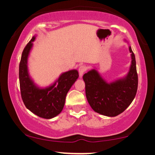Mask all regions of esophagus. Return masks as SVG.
Wrapping results in <instances>:
<instances>
[{"mask_svg": "<svg viewBox=\"0 0 155 155\" xmlns=\"http://www.w3.org/2000/svg\"><path fill=\"white\" fill-rule=\"evenodd\" d=\"M86 70H87V67L86 66H85V65H81V66L79 67V68H78V73H79V75L81 77H82V75L84 74V73Z\"/></svg>", "mask_w": 155, "mask_h": 155, "instance_id": "esophagus-1", "label": "esophagus"}]
</instances>
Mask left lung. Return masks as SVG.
I'll return each instance as SVG.
<instances>
[{
    "label": "left lung",
    "instance_id": "1",
    "mask_svg": "<svg viewBox=\"0 0 155 155\" xmlns=\"http://www.w3.org/2000/svg\"><path fill=\"white\" fill-rule=\"evenodd\" d=\"M129 51L131 53V65L125 78L107 84L95 69L83 76L86 98L95 112L104 116H117L134 100L138 89V78L135 55L130 47Z\"/></svg>",
    "mask_w": 155,
    "mask_h": 155
}]
</instances>
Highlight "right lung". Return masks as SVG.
Returning a JSON list of instances; mask_svg holds the SVG:
<instances>
[{
  "label": "right lung",
  "mask_w": 155,
  "mask_h": 155,
  "mask_svg": "<svg viewBox=\"0 0 155 155\" xmlns=\"http://www.w3.org/2000/svg\"><path fill=\"white\" fill-rule=\"evenodd\" d=\"M35 36L27 43L21 54L19 68L21 96L28 110L37 116L51 119L62 112L65 98L74 83L78 77L77 70L63 73L53 86L40 89L30 78L27 69V58Z\"/></svg>",
  "instance_id": "obj_1"
}]
</instances>
